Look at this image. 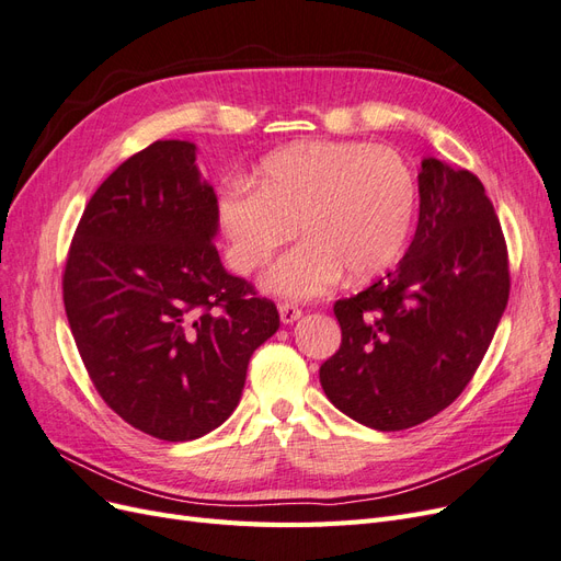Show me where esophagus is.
I'll use <instances>...</instances> for the list:
<instances>
[{"label":"esophagus","instance_id":"obj_1","mask_svg":"<svg viewBox=\"0 0 561 561\" xmlns=\"http://www.w3.org/2000/svg\"><path fill=\"white\" fill-rule=\"evenodd\" d=\"M278 313H280V320L285 322V325H290V322H295L304 316V311L297 307V304H280Z\"/></svg>","mask_w":561,"mask_h":561}]
</instances>
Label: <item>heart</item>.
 Wrapping results in <instances>:
<instances>
[{"label": "heart", "mask_w": 561, "mask_h": 561, "mask_svg": "<svg viewBox=\"0 0 561 561\" xmlns=\"http://www.w3.org/2000/svg\"><path fill=\"white\" fill-rule=\"evenodd\" d=\"M416 182L398 151L367 142H299L268 154L245 182L219 194V225L236 271L250 274L280 245L307 241L264 278L271 293L313 299L348 271L369 280L393 266L410 239Z\"/></svg>", "instance_id": "1"}]
</instances>
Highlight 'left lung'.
I'll use <instances>...</instances> for the list:
<instances>
[{
	"instance_id": "8db88e82",
	"label": "left lung",
	"mask_w": 561,
	"mask_h": 561,
	"mask_svg": "<svg viewBox=\"0 0 561 561\" xmlns=\"http://www.w3.org/2000/svg\"><path fill=\"white\" fill-rule=\"evenodd\" d=\"M419 196L398 268L334 301L342 346L320 365L336 410L386 433L419 426L463 393L511 295L503 229L478 175L423 159Z\"/></svg>"
}]
</instances>
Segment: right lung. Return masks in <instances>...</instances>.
Returning <instances> with one entry per match:
<instances>
[{
    "instance_id": "obj_1",
    "label": "right lung",
    "mask_w": 561,
    "mask_h": 561,
    "mask_svg": "<svg viewBox=\"0 0 561 561\" xmlns=\"http://www.w3.org/2000/svg\"><path fill=\"white\" fill-rule=\"evenodd\" d=\"M217 219L196 145L157 140L98 186L67 252L83 367L112 412L165 443L222 426L250 355L280 325L276 304L219 262Z\"/></svg>"
}]
</instances>
